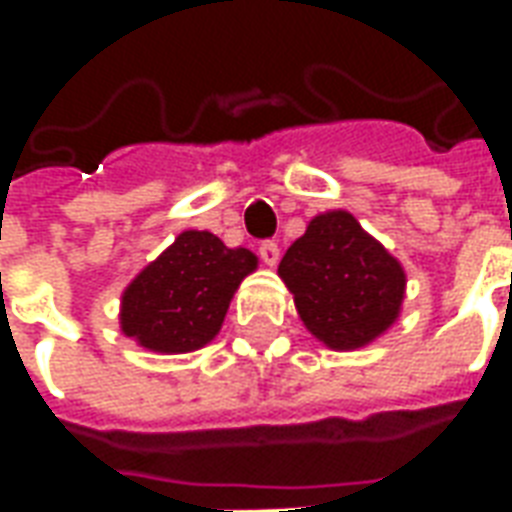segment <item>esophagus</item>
<instances>
[{"instance_id": "esophagus-1", "label": "esophagus", "mask_w": 512, "mask_h": 512, "mask_svg": "<svg viewBox=\"0 0 512 512\" xmlns=\"http://www.w3.org/2000/svg\"><path fill=\"white\" fill-rule=\"evenodd\" d=\"M260 260L266 263V266H277L279 263V246L274 241H263L260 244Z\"/></svg>"}]
</instances>
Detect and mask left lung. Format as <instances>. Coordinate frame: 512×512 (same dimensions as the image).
I'll list each match as a JSON object with an SVG mask.
<instances>
[{
  "mask_svg": "<svg viewBox=\"0 0 512 512\" xmlns=\"http://www.w3.org/2000/svg\"><path fill=\"white\" fill-rule=\"evenodd\" d=\"M304 326L332 351L373 343L400 315L406 271L348 211L307 224L279 263Z\"/></svg>",
  "mask_w": 512,
  "mask_h": 512,
  "instance_id": "8db88e82",
  "label": "left lung"
}]
</instances>
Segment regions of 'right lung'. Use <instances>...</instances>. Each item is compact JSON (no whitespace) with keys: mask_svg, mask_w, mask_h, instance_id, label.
Listing matches in <instances>:
<instances>
[{"mask_svg":"<svg viewBox=\"0 0 512 512\" xmlns=\"http://www.w3.org/2000/svg\"><path fill=\"white\" fill-rule=\"evenodd\" d=\"M255 268L257 257L244 246L183 230L123 290L120 329L156 354L197 351L219 334L233 293Z\"/></svg>","mask_w":512,"mask_h":512,"instance_id":"obj_1","label":"right lung"}]
</instances>
